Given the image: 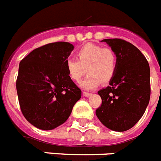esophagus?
<instances>
[{"label": "esophagus", "instance_id": "34e87169", "mask_svg": "<svg viewBox=\"0 0 161 161\" xmlns=\"http://www.w3.org/2000/svg\"><path fill=\"white\" fill-rule=\"evenodd\" d=\"M91 95H92V93H89V92H85V91H84V92H83V96L86 97H88L91 96Z\"/></svg>", "mask_w": 161, "mask_h": 161}]
</instances>
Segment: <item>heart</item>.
I'll list each match as a JSON object with an SVG mask.
<instances>
[{
    "label": "heart",
    "mask_w": 161,
    "mask_h": 161,
    "mask_svg": "<svg viewBox=\"0 0 161 161\" xmlns=\"http://www.w3.org/2000/svg\"><path fill=\"white\" fill-rule=\"evenodd\" d=\"M68 76L75 82L89 74L80 82L84 89H93L100 85L106 84L113 79L117 69V55L110 48H103L93 43L85 44L76 52V58L66 60Z\"/></svg>",
    "instance_id": "heart-1"
}]
</instances>
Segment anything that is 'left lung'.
Listing matches in <instances>:
<instances>
[{"instance_id": "1", "label": "left lung", "mask_w": 161, "mask_h": 161, "mask_svg": "<svg viewBox=\"0 0 161 161\" xmlns=\"http://www.w3.org/2000/svg\"><path fill=\"white\" fill-rule=\"evenodd\" d=\"M102 42H106L117 55V69L109 86L97 92L102 103L96 115L107 128L125 131L138 123L149 103L150 68L133 44L119 38Z\"/></svg>"}]
</instances>
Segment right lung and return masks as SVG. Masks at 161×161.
<instances>
[{"mask_svg":"<svg viewBox=\"0 0 161 161\" xmlns=\"http://www.w3.org/2000/svg\"><path fill=\"white\" fill-rule=\"evenodd\" d=\"M74 46L67 42L36 48L19 64L16 87L22 114L31 124L49 130L64 123L81 97L67 72Z\"/></svg>","mask_w":161,"mask_h":161,"instance_id":"right-lung-1","label":"right lung"}]
</instances>
